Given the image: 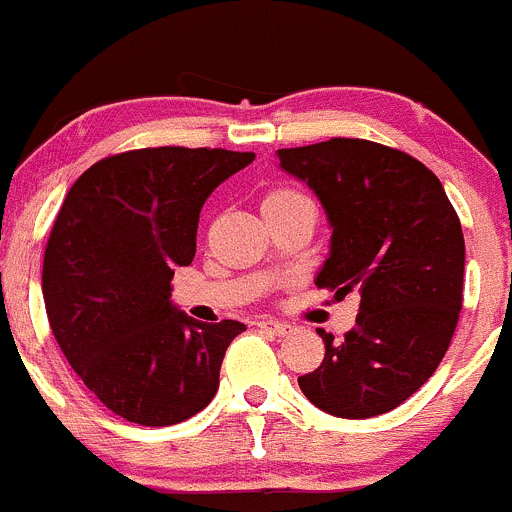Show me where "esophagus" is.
<instances>
[{"instance_id": "1", "label": "esophagus", "mask_w": 512, "mask_h": 512, "mask_svg": "<svg viewBox=\"0 0 512 512\" xmlns=\"http://www.w3.org/2000/svg\"><path fill=\"white\" fill-rule=\"evenodd\" d=\"M257 327H262V330L272 332V335H275V337H287V335H292V330H295V327L287 325V322L270 320V317H262V320L257 322Z\"/></svg>"}]
</instances>
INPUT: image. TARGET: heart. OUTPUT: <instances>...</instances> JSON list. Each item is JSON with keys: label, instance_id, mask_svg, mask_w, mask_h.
<instances>
[{"label": "heart", "instance_id": "obj_1", "mask_svg": "<svg viewBox=\"0 0 512 512\" xmlns=\"http://www.w3.org/2000/svg\"><path fill=\"white\" fill-rule=\"evenodd\" d=\"M300 197H305V195H302L300 190H295V187H272V190L265 195V200H262V207L282 205V202L300 200Z\"/></svg>", "mask_w": 512, "mask_h": 512}]
</instances>
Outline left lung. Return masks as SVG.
I'll return each instance as SVG.
<instances>
[{"label": "left lung", "mask_w": 512, "mask_h": 512, "mask_svg": "<svg viewBox=\"0 0 512 512\" xmlns=\"http://www.w3.org/2000/svg\"><path fill=\"white\" fill-rule=\"evenodd\" d=\"M315 190L332 225L315 285L360 295L355 327L325 340V360L297 377L312 405L347 420L390 413L438 370L463 307L465 240L438 177L395 147L332 137L277 150Z\"/></svg>", "instance_id": "1"}]
</instances>
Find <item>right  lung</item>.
<instances>
[{
    "mask_svg": "<svg viewBox=\"0 0 512 512\" xmlns=\"http://www.w3.org/2000/svg\"><path fill=\"white\" fill-rule=\"evenodd\" d=\"M252 160L210 147L119 152L64 197L44 250V307L79 380L119 418L165 428L215 398L245 325L192 320L170 302V282L195 257L207 197Z\"/></svg>",
    "mask_w": 512,
    "mask_h": 512,
    "instance_id": "1",
    "label": "right lung"
}]
</instances>
